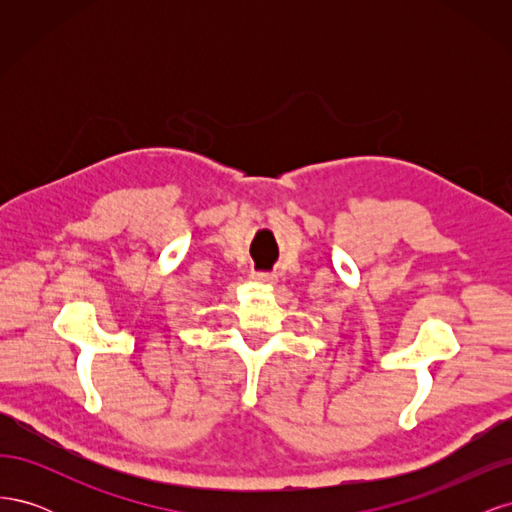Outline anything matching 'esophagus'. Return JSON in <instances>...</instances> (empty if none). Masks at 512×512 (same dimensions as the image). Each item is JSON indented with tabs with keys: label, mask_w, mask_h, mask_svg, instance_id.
<instances>
[{
	"label": "esophagus",
	"mask_w": 512,
	"mask_h": 512,
	"mask_svg": "<svg viewBox=\"0 0 512 512\" xmlns=\"http://www.w3.org/2000/svg\"><path fill=\"white\" fill-rule=\"evenodd\" d=\"M252 280L256 284H265V286H273L277 282V277L273 273H254Z\"/></svg>",
	"instance_id": "34e87169"
}]
</instances>
